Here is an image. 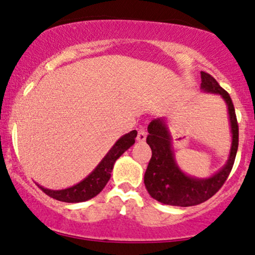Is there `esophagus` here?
Returning a JSON list of instances; mask_svg holds the SVG:
<instances>
[{
    "mask_svg": "<svg viewBox=\"0 0 255 255\" xmlns=\"http://www.w3.org/2000/svg\"><path fill=\"white\" fill-rule=\"evenodd\" d=\"M146 135H147V133H146V129H145V128L141 127L139 130H137L136 139L139 140V141H144V140L146 139Z\"/></svg>",
    "mask_w": 255,
    "mask_h": 255,
    "instance_id": "obj_1",
    "label": "esophagus"
}]
</instances>
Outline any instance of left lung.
<instances>
[{"label": "left lung", "instance_id": "1", "mask_svg": "<svg viewBox=\"0 0 255 255\" xmlns=\"http://www.w3.org/2000/svg\"><path fill=\"white\" fill-rule=\"evenodd\" d=\"M201 90L221 95L227 103L230 128L233 134L229 159L217 174L209 178H195L181 171L175 160L171 136L164 120H152L148 125L146 141L152 150V157L146 169L144 183L148 194L159 203L172 206H194L210 198L222 188L229 176L239 147V125L235 108L229 93L219 86L209 73L201 72Z\"/></svg>", "mask_w": 255, "mask_h": 255}]
</instances>
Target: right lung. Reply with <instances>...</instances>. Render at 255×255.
I'll use <instances>...</instances> for the list:
<instances>
[{
  "label": "right lung",
  "instance_id": "right-lung-1",
  "mask_svg": "<svg viewBox=\"0 0 255 255\" xmlns=\"http://www.w3.org/2000/svg\"><path fill=\"white\" fill-rule=\"evenodd\" d=\"M136 130H131L128 134L121 136L115 145L110 148L107 156L101 160V163L86 178H84L81 182L75 186L69 187V188L61 189V191H52V189L44 188L39 186V188L45 193L46 195L56 199L58 201H64V203H81L92 199L93 197L99 194L102 189L104 188L105 184L110 180L111 171H113L114 164L118 160V158L126 152L131 145L135 142Z\"/></svg>",
  "mask_w": 255,
  "mask_h": 255
}]
</instances>
